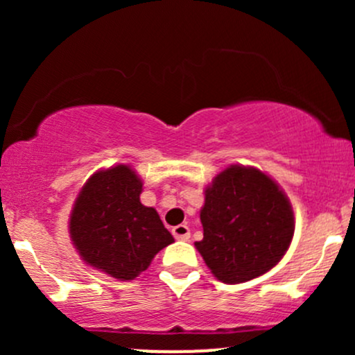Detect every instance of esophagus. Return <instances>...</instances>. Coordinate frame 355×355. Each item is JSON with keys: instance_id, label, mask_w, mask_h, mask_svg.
<instances>
[{"instance_id": "34e87169", "label": "esophagus", "mask_w": 355, "mask_h": 355, "mask_svg": "<svg viewBox=\"0 0 355 355\" xmlns=\"http://www.w3.org/2000/svg\"><path fill=\"white\" fill-rule=\"evenodd\" d=\"M172 234L177 240H189L190 239V229L187 225H183V223H182V225L173 227Z\"/></svg>"}]
</instances>
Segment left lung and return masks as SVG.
I'll use <instances>...</instances> for the list:
<instances>
[{
    "instance_id": "8db88e82",
    "label": "left lung",
    "mask_w": 355,
    "mask_h": 355,
    "mask_svg": "<svg viewBox=\"0 0 355 355\" xmlns=\"http://www.w3.org/2000/svg\"><path fill=\"white\" fill-rule=\"evenodd\" d=\"M203 240L195 242L207 267L225 284L266 274L280 262L294 237L287 195L254 166L232 165L205 190L200 210Z\"/></svg>"
}]
</instances>
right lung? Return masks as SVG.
Listing matches in <instances>:
<instances>
[{"label":"right lung","instance_id":"right-lung-1","mask_svg":"<svg viewBox=\"0 0 355 355\" xmlns=\"http://www.w3.org/2000/svg\"><path fill=\"white\" fill-rule=\"evenodd\" d=\"M144 182L128 165L100 170L81 189L70 237L81 259L118 280H133L173 237L157 210L140 202Z\"/></svg>","mask_w":355,"mask_h":355}]
</instances>
